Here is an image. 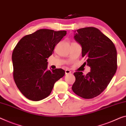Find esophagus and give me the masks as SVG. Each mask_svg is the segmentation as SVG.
Instances as JSON below:
<instances>
[{
    "label": "esophagus",
    "instance_id": "obj_1",
    "mask_svg": "<svg viewBox=\"0 0 126 126\" xmlns=\"http://www.w3.org/2000/svg\"><path fill=\"white\" fill-rule=\"evenodd\" d=\"M71 73V71L69 70H65V74H70Z\"/></svg>",
    "mask_w": 126,
    "mask_h": 126
}]
</instances>
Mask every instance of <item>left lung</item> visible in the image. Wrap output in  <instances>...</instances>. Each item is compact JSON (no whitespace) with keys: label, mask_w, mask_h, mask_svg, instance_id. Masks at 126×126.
<instances>
[{"label":"left lung","mask_w":126,"mask_h":126,"mask_svg":"<svg viewBox=\"0 0 126 126\" xmlns=\"http://www.w3.org/2000/svg\"><path fill=\"white\" fill-rule=\"evenodd\" d=\"M74 39L82 47V56L87 59L91 71L84 75L74 73L72 90L84 98H92L107 87L117 68V53L114 44L98 29L88 27L74 31Z\"/></svg>","instance_id":"8db88e82"}]
</instances>
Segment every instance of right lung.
Returning <instances> with one entry per match:
<instances>
[{
  "label": "right lung",
  "mask_w": 126,
  "mask_h": 126,
  "mask_svg": "<svg viewBox=\"0 0 126 126\" xmlns=\"http://www.w3.org/2000/svg\"><path fill=\"white\" fill-rule=\"evenodd\" d=\"M66 34V31L38 30L24 36L13 49V78L28 99L37 101L46 98L55 82L65 75L62 69L48 70L47 59Z\"/></svg>",
  "instance_id": "add662e5"
}]
</instances>
